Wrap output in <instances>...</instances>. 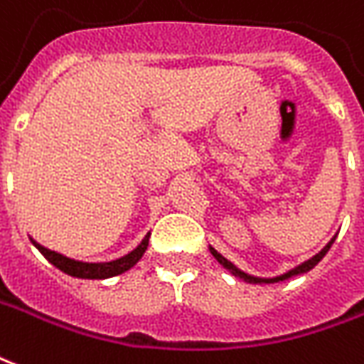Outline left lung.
Wrapping results in <instances>:
<instances>
[{"instance_id": "left-lung-1", "label": "left lung", "mask_w": 364, "mask_h": 364, "mask_svg": "<svg viewBox=\"0 0 364 364\" xmlns=\"http://www.w3.org/2000/svg\"><path fill=\"white\" fill-rule=\"evenodd\" d=\"M332 243H333V239H332V241H330V243L326 245L324 249L320 250V252H318V255H316V257H312L311 260H306L305 264L297 266V268H295V270L287 272V274H285V276H279V278H274V279H260V278H252V276H247V274H245V272L237 270L235 266L231 264V262H228V260H225V258H223L222 255H220V252H218V250H214V249H212V247H210V250H212V255H214V257H216V260H218V262H220V264L225 266V268H228V270H230L231 274H235V276H239V278L247 279V282H249V284H278V282H284V279H287V278H293V276H297V274H303V272L312 270V268H314V266L318 264L320 260H322V258H324V255H326V252H328V250H330V247H332Z\"/></svg>"}]
</instances>
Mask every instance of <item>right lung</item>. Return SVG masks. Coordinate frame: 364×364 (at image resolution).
<instances>
[{
	"label": "right lung",
	"mask_w": 364,
	"mask_h": 364,
	"mask_svg": "<svg viewBox=\"0 0 364 364\" xmlns=\"http://www.w3.org/2000/svg\"><path fill=\"white\" fill-rule=\"evenodd\" d=\"M148 233L144 239H142V243L133 250V252H129L125 257L117 258V260H112V262H102V264H92V262H79V260H73V258H67L63 255H59V252H53V250L46 249L42 245H38L36 241H32L34 247L44 255L50 262H52L55 268H59L61 272H65L73 278H82V279H104V278H112V276H117V274H123V272H127L129 268H133L141 257L144 255V250L148 247Z\"/></svg>",
	"instance_id": "1"
}]
</instances>
